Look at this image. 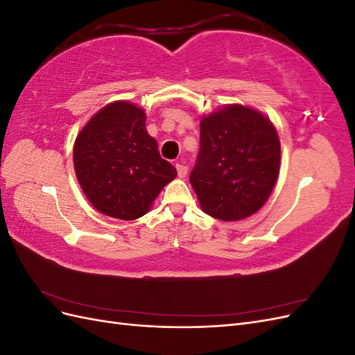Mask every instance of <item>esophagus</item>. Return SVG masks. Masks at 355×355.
<instances>
[{
	"label": "esophagus",
	"mask_w": 355,
	"mask_h": 355,
	"mask_svg": "<svg viewBox=\"0 0 355 355\" xmlns=\"http://www.w3.org/2000/svg\"><path fill=\"white\" fill-rule=\"evenodd\" d=\"M176 170H178V176L180 179H184L187 176V173H188V167L184 166V164H180V163L176 164Z\"/></svg>",
	"instance_id": "obj_1"
}]
</instances>
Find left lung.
<instances>
[{"label":"left lung","mask_w":355,"mask_h":355,"mask_svg":"<svg viewBox=\"0 0 355 355\" xmlns=\"http://www.w3.org/2000/svg\"><path fill=\"white\" fill-rule=\"evenodd\" d=\"M280 161V137L270 118L245 105H223L201 118L200 153L189 182L204 213L241 220L270 198Z\"/></svg>","instance_id":"8db88e82"}]
</instances>
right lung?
I'll return each mask as SVG.
<instances>
[{
	"label": "right lung",
	"instance_id": "right-lung-1",
	"mask_svg": "<svg viewBox=\"0 0 355 355\" xmlns=\"http://www.w3.org/2000/svg\"><path fill=\"white\" fill-rule=\"evenodd\" d=\"M146 114L128 101L105 105L73 144V168L92 206L110 218L135 220L153 207L176 168L159 157Z\"/></svg>",
	"mask_w": 355,
	"mask_h": 355
}]
</instances>
